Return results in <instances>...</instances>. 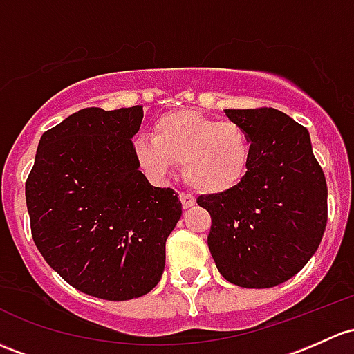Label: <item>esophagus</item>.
<instances>
[{"mask_svg": "<svg viewBox=\"0 0 354 354\" xmlns=\"http://www.w3.org/2000/svg\"><path fill=\"white\" fill-rule=\"evenodd\" d=\"M180 200H181V205H183V208H192L196 203L195 196L188 195V193H180Z\"/></svg>", "mask_w": 354, "mask_h": 354, "instance_id": "1", "label": "esophagus"}]
</instances>
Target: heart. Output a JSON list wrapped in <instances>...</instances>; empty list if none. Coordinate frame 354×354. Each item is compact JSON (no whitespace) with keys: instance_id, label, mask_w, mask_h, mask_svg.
Segmentation results:
<instances>
[{"instance_id":"heart-1","label":"heart","mask_w":354,"mask_h":354,"mask_svg":"<svg viewBox=\"0 0 354 354\" xmlns=\"http://www.w3.org/2000/svg\"><path fill=\"white\" fill-rule=\"evenodd\" d=\"M133 154L144 169L158 176L169 173L173 165H183V176L193 189L222 195L248 176L252 140L237 122L174 110L154 122L152 139L133 140Z\"/></svg>"}]
</instances>
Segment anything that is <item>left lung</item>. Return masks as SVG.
Segmentation results:
<instances>
[{"instance_id":"8db88e82","label":"left lung","mask_w":354,"mask_h":354,"mask_svg":"<svg viewBox=\"0 0 354 354\" xmlns=\"http://www.w3.org/2000/svg\"><path fill=\"white\" fill-rule=\"evenodd\" d=\"M252 140L243 183L198 196L212 217L208 249L230 283L271 288L295 277L321 244L327 185L308 130L274 109L224 110Z\"/></svg>"}]
</instances>
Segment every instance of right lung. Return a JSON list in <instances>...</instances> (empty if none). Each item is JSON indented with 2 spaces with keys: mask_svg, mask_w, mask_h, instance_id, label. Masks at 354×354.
Returning a JSON list of instances; mask_svg holds the SVG:
<instances>
[{
  "mask_svg": "<svg viewBox=\"0 0 354 354\" xmlns=\"http://www.w3.org/2000/svg\"><path fill=\"white\" fill-rule=\"evenodd\" d=\"M142 106L83 109L42 133L25 183L32 237L71 286L105 300L159 283L166 239L181 217L171 188L139 171L132 137Z\"/></svg>",
  "mask_w": 354,
  "mask_h": 354,
  "instance_id": "right-lung-1",
  "label": "right lung"
}]
</instances>
